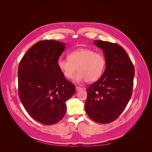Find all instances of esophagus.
Masks as SVG:
<instances>
[{
	"instance_id": "34e87169",
	"label": "esophagus",
	"mask_w": 152,
	"mask_h": 152,
	"mask_svg": "<svg viewBox=\"0 0 152 152\" xmlns=\"http://www.w3.org/2000/svg\"><path fill=\"white\" fill-rule=\"evenodd\" d=\"M82 89V87H79V86H76V87H75V89H76L77 91H80Z\"/></svg>"
}]
</instances>
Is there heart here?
I'll return each mask as SVG.
<instances>
[{
    "label": "heart",
    "instance_id": "heart-1",
    "mask_svg": "<svg viewBox=\"0 0 152 152\" xmlns=\"http://www.w3.org/2000/svg\"><path fill=\"white\" fill-rule=\"evenodd\" d=\"M57 65L63 75L71 79L75 71H79L73 78L75 82L86 80L93 82L102 76L106 66L104 55L93 49L80 48L68 54V59H59Z\"/></svg>",
    "mask_w": 152,
    "mask_h": 152
}]
</instances>
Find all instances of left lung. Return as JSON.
I'll list each match as a JSON object with an SVG mask.
<instances>
[{
    "label": "left lung",
    "instance_id": "obj_1",
    "mask_svg": "<svg viewBox=\"0 0 152 152\" xmlns=\"http://www.w3.org/2000/svg\"><path fill=\"white\" fill-rule=\"evenodd\" d=\"M94 44L103 50L106 68L102 77L87 87L85 110L93 121L108 124L118 117L131 98L134 67L118 44L103 40Z\"/></svg>",
    "mask_w": 152,
    "mask_h": 152
}]
</instances>
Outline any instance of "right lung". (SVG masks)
Masks as SVG:
<instances>
[{
	"label": "right lung",
	"instance_id": "1",
	"mask_svg": "<svg viewBox=\"0 0 152 152\" xmlns=\"http://www.w3.org/2000/svg\"><path fill=\"white\" fill-rule=\"evenodd\" d=\"M65 44L39 41L27 50L18 66V93L26 112L36 121L52 125L63 118L66 102L75 87L58 68V59Z\"/></svg>",
	"mask_w": 152,
	"mask_h": 152
}]
</instances>
